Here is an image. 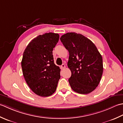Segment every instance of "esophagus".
I'll use <instances>...</instances> for the list:
<instances>
[{
	"label": "esophagus",
	"mask_w": 123,
	"mask_h": 123,
	"mask_svg": "<svg viewBox=\"0 0 123 123\" xmlns=\"http://www.w3.org/2000/svg\"><path fill=\"white\" fill-rule=\"evenodd\" d=\"M65 67H66V66H65V64H62V65H61V68L62 69H64L65 68Z\"/></svg>",
	"instance_id": "34e87169"
}]
</instances>
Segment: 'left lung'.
Returning <instances> with one entry per match:
<instances>
[{"mask_svg":"<svg viewBox=\"0 0 123 123\" xmlns=\"http://www.w3.org/2000/svg\"><path fill=\"white\" fill-rule=\"evenodd\" d=\"M61 41L69 52L67 66L71 70L68 82L72 90L88 94L98 86L103 73L101 54L90 39L81 34L68 32Z\"/></svg>","mask_w":123,"mask_h":123,"instance_id":"8db88e82","label":"left lung"}]
</instances>
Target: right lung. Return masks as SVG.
I'll return each mask as SVG.
<instances>
[{
	"label": "right lung",
	"mask_w": 123,
	"mask_h": 123,
	"mask_svg": "<svg viewBox=\"0 0 123 123\" xmlns=\"http://www.w3.org/2000/svg\"><path fill=\"white\" fill-rule=\"evenodd\" d=\"M59 36L47 33L32 40L25 49L21 66L26 83L34 93L48 97L55 92L61 69L54 63L52 50Z\"/></svg>",
	"instance_id": "add662e5"
}]
</instances>
